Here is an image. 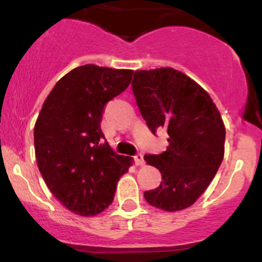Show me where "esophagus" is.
I'll return each instance as SVG.
<instances>
[{"mask_svg":"<svg viewBox=\"0 0 262 262\" xmlns=\"http://www.w3.org/2000/svg\"><path fill=\"white\" fill-rule=\"evenodd\" d=\"M134 162H136L137 166H144L146 161H144L143 155H142V153H138V155L134 156Z\"/></svg>","mask_w":262,"mask_h":262,"instance_id":"esophagus-1","label":"esophagus"}]
</instances>
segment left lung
Here are the masks:
<instances>
[{"label": "left lung", "mask_w": 262, "mask_h": 262, "mask_svg": "<svg viewBox=\"0 0 262 262\" xmlns=\"http://www.w3.org/2000/svg\"><path fill=\"white\" fill-rule=\"evenodd\" d=\"M134 97L148 128H163L168 147L161 155H146L162 181L144 191L148 204L178 212L205 191L224 156L226 128L212 97L200 84L173 68L136 71Z\"/></svg>", "instance_id": "1"}]
</instances>
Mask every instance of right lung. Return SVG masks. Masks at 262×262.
Returning a JSON list of instances; mask_svg holds the SVG:
<instances>
[{
	"label": "right lung",
	"instance_id": "obj_1",
	"mask_svg": "<svg viewBox=\"0 0 262 262\" xmlns=\"http://www.w3.org/2000/svg\"><path fill=\"white\" fill-rule=\"evenodd\" d=\"M132 70L84 64L55 83L36 119L38 167L52 194L75 214L96 215L114 200L132 157L116 155L101 130L107 101L129 86Z\"/></svg>",
	"mask_w": 262,
	"mask_h": 262
}]
</instances>
